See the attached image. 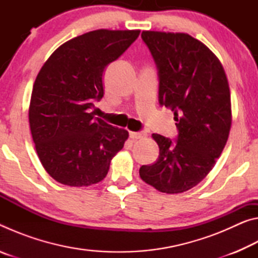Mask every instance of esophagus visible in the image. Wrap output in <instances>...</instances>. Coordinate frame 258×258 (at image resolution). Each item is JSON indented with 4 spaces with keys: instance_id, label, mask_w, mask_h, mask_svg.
<instances>
[{
    "instance_id": "esophagus-1",
    "label": "esophagus",
    "mask_w": 258,
    "mask_h": 258,
    "mask_svg": "<svg viewBox=\"0 0 258 258\" xmlns=\"http://www.w3.org/2000/svg\"><path fill=\"white\" fill-rule=\"evenodd\" d=\"M146 137V133L145 132H131L130 133V138L133 140V141H137V140L140 139H143Z\"/></svg>"
}]
</instances>
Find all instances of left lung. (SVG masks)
I'll return each mask as SVG.
<instances>
[{
  "mask_svg": "<svg viewBox=\"0 0 258 258\" xmlns=\"http://www.w3.org/2000/svg\"><path fill=\"white\" fill-rule=\"evenodd\" d=\"M158 68L159 103L174 111L176 143L152 134L159 156L140 177L160 192L181 194L212 171L228 141L232 113L229 82L217 56L185 33L143 30Z\"/></svg>",
  "mask_w": 258,
  "mask_h": 258,
  "instance_id": "1",
  "label": "left lung"
}]
</instances>
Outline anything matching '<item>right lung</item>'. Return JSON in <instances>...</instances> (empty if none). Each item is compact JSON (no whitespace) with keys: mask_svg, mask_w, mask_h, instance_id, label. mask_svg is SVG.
<instances>
[{"mask_svg":"<svg viewBox=\"0 0 258 258\" xmlns=\"http://www.w3.org/2000/svg\"><path fill=\"white\" fill-rule=\"evenodd\" d=\"M139 29H98L60 45L35 80L29 126L47 174L68 186H87L106 177L110 161L128 138L94 117L103 97L102 75L137 40Z\"/></svg>","mask_w":258,"mask_h":258,"instance_id":"obj_1","label":"right lung"}]
</instances>
